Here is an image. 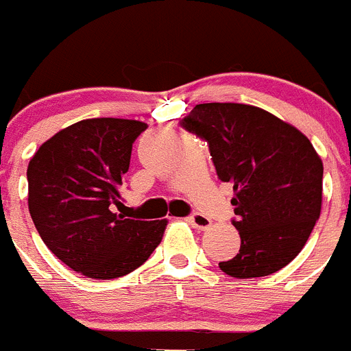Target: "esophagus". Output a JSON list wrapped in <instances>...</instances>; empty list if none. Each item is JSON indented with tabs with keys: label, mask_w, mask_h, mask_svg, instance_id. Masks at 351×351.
I'll list each match as a JSON object with an SVG mask.
<instances>
[{
	"label": "esophagus",
	"mask_w": 351,
	"mask_h": 351,
	"mask_svg": "<svg viewBox=\"0 0 351 351\" xmlns=\"http://www.w3.org/2000/svg\"><path fill=\"white\" fill-rule=\"evenodd\" d=\"M188 221H190L195 228H198V230H207L210 226V219L200 213L190 214V216H188Z\"/></svg>",
	"instance_id": "obj_1"
}]
</instances>
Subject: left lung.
<instances>
[{"label": "left lung", "instance_id": "1", "mask_svg": "<svg viewBox=\"0 0 351 351\" xmlns=\"http://www.w3.org/2000/svg\"><path fill=\"white\" fill-rule=\"evenodd\" d=\"M179 125L207 142L218 179L234 184L241 250L219 269L239 280L280 271L322 210L324 163L306 135L263 108L200 104Z\"/></svg>", "mask_w": 351, "mask_h": 351}]
</instances>
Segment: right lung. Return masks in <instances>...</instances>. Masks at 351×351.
Returning a JSON list of instances; mask_svg holds the SVG:
<instances>
[{"label":"right lung","mask_w":351,"mask_h":351,"mask_svg":"<svg viewBox=\"0 0 351 351\" xmlns=\"http://www.w3.org/2000/svg\"><path fill=\"white\" fill-rule=\"evenodd\" d=\"M145 123L84 119L43 142L27 165V206L45 246L95 280L130 274L151 256L167 219L141 221L112 213L133 142Z\"/></svg>","instance_id":"right-lung-1"}]
</instances>
